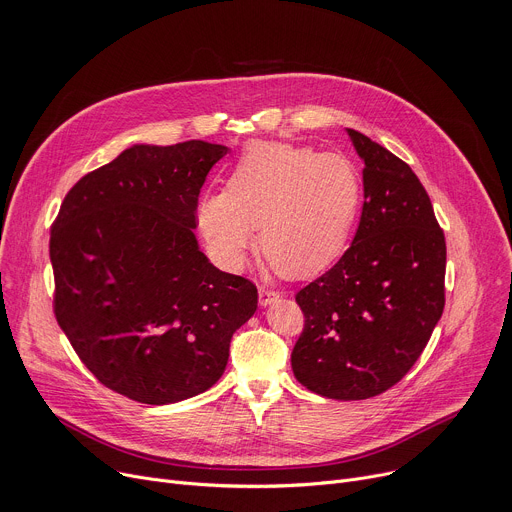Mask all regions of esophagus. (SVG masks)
<instances>
[{"label":"esophagus","mask_w":512,"mask_h":512,"mask_svg":"<svg viewBox=\"0 0 512 512\" xmlns=\"http://www.w3.org/2000/svg\"><path fill=\"white\" fill-rule=\"evenodd\" d=\"M277 298H280V292H277V290H271V288H265V286L259 288V304L261 306H267V304L275 302Z\"/></svg>","instance_id":"34e87169"}]
</instances>
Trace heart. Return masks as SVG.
I'll return each mask as SVG.
<instances>
[{"mask_svg":"<svg viewBox=\"0 0 512 512\" xmlns=\"http://www.w3.org/2000/svg\"><path fill=\"white\" fill-rule=\"evenodd\" d=\"M361 202L363 177L349 157L261 141L243 151L224 192L200 198L198 222L226 269H243L259 228L261 257L300 280L343 253Z\"/></svg>","mask_w":512,"mask_h":512,"instance_id":"obj_1","label":"heart"}]
</instances>
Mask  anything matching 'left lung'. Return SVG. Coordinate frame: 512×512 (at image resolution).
<instances>
[{
	"label": "left lung",
	"instance_id": "left-lung-1",
	"mask_svg": "<svg viewBox=\"0 0 512 512\" xmlns=\"http://www.w3.org/2000/svg\"><path fill=\"white\" fill-rule=\"evenodd\" d=\"M363 159V212L351 247L296 294L304 329L296 380L335 400L398 384L425 351L445 306V235L421 179L349 128Z\"/></svg>",
	"mask_w": 512,
	"mask_h": 512
}]
</instances>
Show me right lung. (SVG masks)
<instances>
[{"mask_svg": "<svg viewBox=\"0 0 512 512\" xmlns=\"http://www.w3.org/2000/svg\"><path fill=\"white\" fill-rule=\"evenodd\" d=\"M222 145H136L83 175L51 228L53 310L106 388L171 404L214 386L257 308L247 277L198 249V198Z\"/></svg>", "mask_w": 512, "mask_h": 512, "instance_id": "1", "label": "right lung"}]
</instances>
